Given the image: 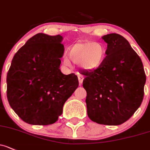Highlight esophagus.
I'll use <instances>...</instances> for the list:
<instances>
[{
  "instance_id": "obj_1",
  "label": "esophagus",
  "mask_w": 150,
  "mask_h": 150,
  "mask_svg": "<svg viewBox=\"0 0 150 150\" xmlns=\"http://www.w3.org/2000/svg\"><path fill=\"white\" fill-rule=\"evenodd\" d=\"M83 79H84V78H83V75H78V80H79V84L80 85H81L82 83H83Z\"/></svg>"
}]
</instances>
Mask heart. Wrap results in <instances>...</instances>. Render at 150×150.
Wrapping results in <instances>:
<instances>
[{
	"label": "heart",
	"mask_w": 150,
	"mask_h": 150,
	"mask_svg": "<svg viewBox=\"0 0 150 150\" xmlns=\"http://www.w3.org/2000/svg\"><path fill=\"white\" fill-rule=\"evenodd\" d=\"M106 54V47L104 44L89 40L79 41L73 44L68 51L70 60L83 70L89 72L97 70L103 65ZM63 64L65 66L70 65L68 57L64 58Z\"/></svg>",
	"instance_id": "b5f03b06"
}]
</instances>
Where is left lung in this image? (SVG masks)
I'll return each instance as SVG.
<instances>
[{
  "mask_svg": "<svg viewBox=\"0 0 150 150\" xmlns=\"http://www.w3.org/2000/svg\"><path fill=\"white\" fill-rule=\"evenodd\" d=\"M106 59L97 70L86 72L88 117L104 125H120L132 117L144 98L146 75L141 59L124 37L104 35Z\"/></svg>",
  "mask_w": 150,
  "mask_h": 150,
  "instance_id": "left-lung-1",
  "label": "left lung"
}]
</instances>
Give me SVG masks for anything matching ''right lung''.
Returning a JSON list of instances; mask_svg holds the SVG:
<instances>
[{"instance_id":"add662e5","label":"right lung","mask_w":150,"mask_h":150,"mask_svg":"<svg viewBox=\"0 0 150 150\" xmlns=\"http://www.w3.org/2000/svg\"><path fill=\"white\" fill-rule=\"evenodd\" d=\"M61 35L39 33L14 55L7 74V98L16 113L33 125L54 124L78 87L77 75L59 70L64 48Z\"/></svg>"}]
</instances>
